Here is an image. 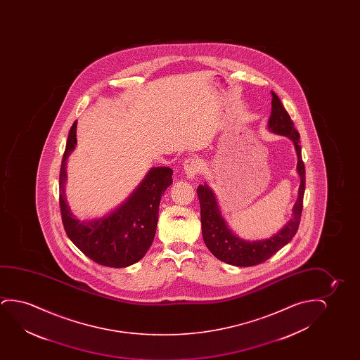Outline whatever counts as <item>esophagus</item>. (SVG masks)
<instances>
[{
  "mask_svg": "<svg viewBox=\"0 0 360 360\" xmlns=\"http://www.w3.org/2000/svg\"><path fill=\"white\" fill-rule=\"evenodd\" d=\"M202 169V163L198 158H188L183 163V171L187 179H194Z\"/></svg>",
  "mask_w": 360,
  "mask_h": 360,
  "instance_id": "34e87169",
  "label": "esophagus"
}]
</instances>
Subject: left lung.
I'll return each instance as SVG.
<instances>
[{
    "label": "left lung",
    "instance_id": "left-lung-1",
    "mask_svg": "<svg viewBox=\"0 0 360 360\" xmlns=\"http://www.w3.org/2000/svg\"><path fill=\"white\" fill-rule=\"evenodd\" d=\"M266 128L271 133L290 139L296 156L297 165L296 171L300 177V187L297 191V199L292 207V215L286 225L274 233L273 236L261 240H243L237 236L227 225L225 217H222L221 209L217 202V198L212 188L207 183L198 187L197 193L200 202V217H202V238L209 251L217 259L227 264L236 266H251L259 264L271 258L274 253L288 245L295 236L300 224L302 212V199L305 193V166L301 158L300 135L294 128L289 114L286 112L281 99L271 91V112L268 119Z\"/></svg>",
    "mask_w": 360,
    "mask_h": 360
}]
</instances>
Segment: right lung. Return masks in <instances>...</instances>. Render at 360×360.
I'll list each match as a JSON object with an SVG mask.
<instances>
[{
	"label": "right lung",
	"instance_id": "obj_1",
	"mask_svg": "<svg viewBox=\"0 0 360 360\" xmlns=\"http://www.w3.org/2000/svg\"><path fill=\"white\" fill-rule=\"evenodd\" d=\"M76 127L77 122L70 129L60 168V210L65 231L79 251L98 264L112 268L135 264L153 245L160 200L172 184L173 171L169 167L150 168L120 205L103 217L79 220L71 212L65 195L68 158L77 143Z\"/></svg>",
	"mask_w": 360,
	"mask_h": 360
}]
</instances>
